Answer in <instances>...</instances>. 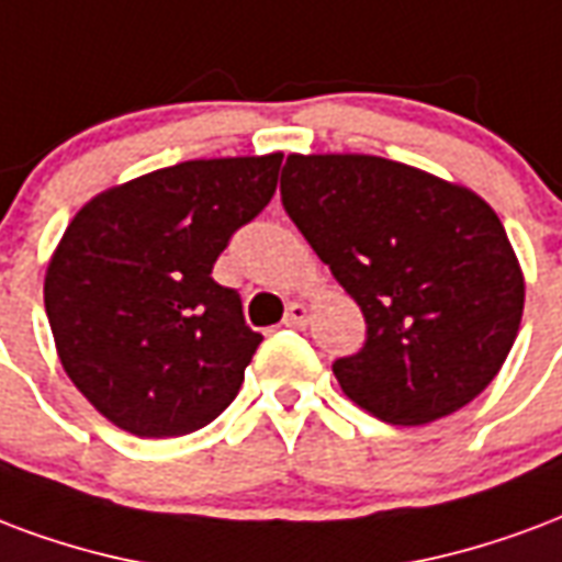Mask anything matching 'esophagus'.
I'll list each match as a JSON object with an SVG mask.
<instances>
[{
    "label": "esophagus",
    "mask_w": 562,
    "mask_h": 562,
    "mask_svg": "<svg viewBox=\"0 0 562 562\" xmlns=\"http://www.w3.org/2000/svg\"><path fill=\"white\" fill-rule=\"evenodd\" d=\"M285 324H289V327H306V324H310V306L301 301L289 303V310H285Z\"/></svg>",
    "instance_id": "34e87169"
}]
</instances>
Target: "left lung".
Instances as JSON below:
<instances>
[{
	"mask_svg": "<svg viewBox=\"0 0 562 562\" xmlns=\"http://www.w3.org/2000/svg\"><path fill=\"white\" fill-rule=\"evenodd\" d=\"M282 205L366 318L334 363L342 393L393 426L480 396L518 336L525 273L471 187L375 154H289Z\"/></svg>",
	"mask_w": 562,
	"mask_h": 562,
	"instance_id": "obj_1",
	"label": "left lung"
}]
</instances>
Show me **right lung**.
<instances>
[{"label": "right lung", "mask_w": 562, "mask_h": 562, "mask_svg": "<svg viewBox=\"0 0 562 562\" xmlns=\"http://www.w3.org/2000/svg\"><path fill=\"white\" fill-rule=\"evenodd\" d=\"M280 164V151L184 160L74 214L49 256L44 306L61 369L112 426L178 438L238 396L261 336L211 268L270 202Z\"/></svg>", "instance_id": "add662e5"}]
</instances>
